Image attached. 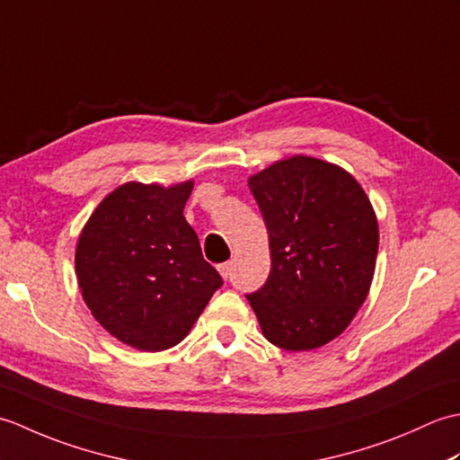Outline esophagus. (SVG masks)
<instances>
[{
  "mask_svg": "<svg viewBox=\"0 0 460 460\" xmlns=\"http://www.w3.org/2000/svg\"><path fill=\"white\" fill-rule=\"evenodd\" d=\"M217 270H219V275H221L223 279H227L229 272H231V262H221V265L217 267Z\"/></svg>",
  "mask_w": 460,
  "mask_h": 460,
  "instance_id": "1",
  "label": "esophagus"
}]
</instances>
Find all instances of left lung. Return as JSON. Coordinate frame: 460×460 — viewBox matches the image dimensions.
<instances>
[{
  "instance_id": "obj_1",
  "label": "left lung",
  "mask_w": 460,
  "mask_h": 460,
  "mask_svg": "<svg viewBox=\"0 0 460 460\" xmlns=\"http://www.w3.org/2000/svg\"><path fill=\"white\" fill-rule=\"evenodd\" d=\"M269 231L270 275L247 300L270 344L308 351L338 338L374 280L377 217L341 165L295 154L249 175Z\"/></svg>"
}]
</instances>
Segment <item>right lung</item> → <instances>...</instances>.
I'll return each mask as SVG.
<instances>
[{
  "label": "right lung",
  "instance_id": "right-lung-1",
  "mask_svg": "<svg viewBox=\"0 0 460 460\" xmlns=\"http://www.w3.org/2000/svg\"><path fill=\"white\" fill-rule=\"evenodd\" d=\"M193 180L126 181L96 205L76 241L75 272L94 320L142 351L190 334L223 280L183 217Z\"/></svg>",
  "mask_w": 460,
  "mask_h": 460
}]
</instances>
